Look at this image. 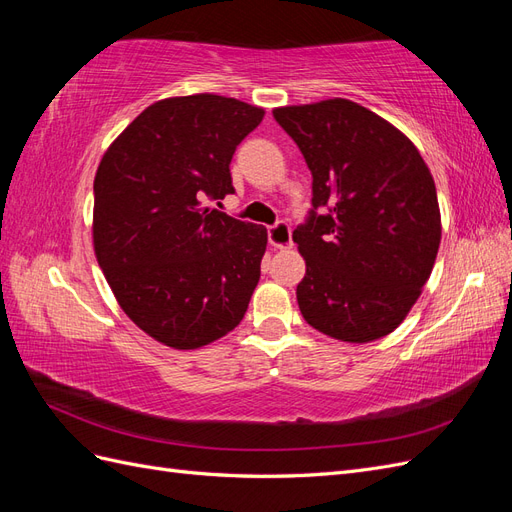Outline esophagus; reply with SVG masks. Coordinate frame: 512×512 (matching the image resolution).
<instances>
[{
	"instance_id": "esophagus-1",
	"label": "esophagus",
	"mask_w": 512,
	"mask_h": 512,
	"mask_svg": "<svg viewBox=\"0 0 512 512\" xmlns=\"http://www.w3.org/2000/svg\"><path fill=\"white\" fill-rule=\"evenodd\" d=\"M269 243L277 250H286L292 245V230L286 222H277L269 228Z\"/></svg>"
}]
</instances>
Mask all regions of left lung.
Segmentation results:
<instances>
[{
  "instance_id": "obj_1",
  "label": "left lung",
  "mask_w": 512,
  "mask_h": 512,
  "mask_svg": "<svg viewBox=\"0 0 512 512\" xmlns=\"http://www.w3.org/2000/svg\"><path fill=\"white\" fill-rule=\"evenodd\" d=\"M275 121L312 170V211L292 232L309 327L350 344L393 333L429 280L442 224L436 183L406 134L344 100L282 106Z\"/></svg>"
}]
</instances>
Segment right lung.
Instances as JSON below:
<instances>
[{
  "label": "right lung",
  "mask_w": 512,
  "mask_h": 512,
  "mask_svg": "<svg viewBox=\"0 0 512 512\" xmlns=\"http://www.w3.org/2000/svg\"><path fill=\"white\" fill-rule=\"evenodd\" d=\"M262 117V108L235 98H166L102 156L94 179L98 265L123 312L164 346H207L250 305L267 228L203 200L235 194L230 160Z\"/></svg>",
  "instance_id": "add662e5"
}]
</instances>
